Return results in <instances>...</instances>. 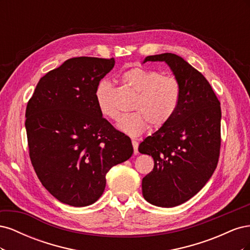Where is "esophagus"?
<instances>
[{
	"label": "esophagus",
	"instance_id": "esophagus-1",
	"mask_svg": "<svg viewBox=\"0 0 250 250\" xmlns=\"http://www.w3.org/2000/svg\"><path fill=\"white\" fill-rule=\"evenodd\" d=\"M132 146H133V151H134V154H138V147H139V143L137 141L132 140Z\"/></svg>",
	"mask_w": 250,
	"mask_h": 250
}]
</instances>
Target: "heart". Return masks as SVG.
I'll list each match as a JSON object with an SVG mask.
<instances>
[{
  "label": "heart",
  "instance_id": "obj_1",
  "mask_svg": "<svg viewBox=\"0 0 250 250\" xmlns=\"http://www.w3.org/2000/svg\"><path fill=\"white\" fill-rule=\"evenodd\" d=\"M123 84L137 94L132 104L135 112L125 115L117 124L118 129L130 137H139L150 124L160 128L167 124L176 112L180 102L181 87L172 76H162L153 70L137 66L121 75ZM112 86L107 80H101L95 90L96 102L104 117L117 120L119 111L111 103Z\"/></svg>",
  "mask_w": 250,
  "mask_h": 250
}]
</instances>
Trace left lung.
I'll return each instance as SVG.
<instances>
[{
    "label": "left lung",
    "instance_id": "1",
    "mask_svg": "<svg viewBox=\"0 0 250 250\" xmlns=\"http://www.w3.org/2000/svg\"><path fill=\"white\" fill-rule=\"evenodd\" d=\"M147 62L167 63L181 87L176 112L167 124L139 146L153 157L154 168L142 180L143 196L156 207L173 208L206 186L220 153V102L203 75L172 53L151 55Z\"/></svg>",
    "mask_w": 250,
    "mask_h": 250
}]
</instances>
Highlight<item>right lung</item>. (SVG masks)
<instances>
[{
  "label": "right lung",
  "mask_w": 250,
  "mask_h": 250,
  "mask_svg": "<svg viewBox=\"0 0 250 250\" xmlns=\"http://www.w3.org/2000/svg\"><path fill=\"white\" fill-rule=\"evenodd\" d=\"M115 58L75 57L37 83L26 108L29 154L51 195L72 207L100 198L111 167L130 158V139L102 117L97 84Z\"/></svg>",
  "instance_id": "add662e5"
}]
</instances>
